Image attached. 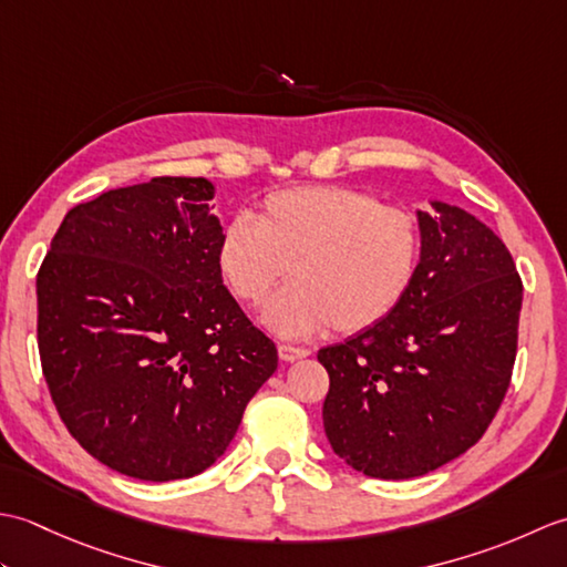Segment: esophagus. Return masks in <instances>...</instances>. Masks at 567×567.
I'll use <instances>...</instances> for the list:
<instances>
[{
    "mask_svg": "<svg viewBox=\"0 0 567 567\" xmlns=\"http://www.w3.org/2000/svg\"><path fill=\"white\" fill-rule=\"evenodd\" d=\"M277 353H280V358L285 360V363H292V360H299V358H307V355H309L307 348L290 346V343H280V346H277Z\"/></svg>",
    "mask_w": 567,
    "mask_h": 567,
    "instance_id": "esophagus-1",
    "label": "esophagus"
}]
</instances>
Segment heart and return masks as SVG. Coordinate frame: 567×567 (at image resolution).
Returning a JSON list of instances; mask_svg holds the SVG:
<instances>
[{
	"label": "heart",
	"mask_w": 567,
	"mask_h": 567,
	"mask_svg": "<svg viewBox=\"0 0 567 567\" xmlns=\"http://www.w3.org/2000/svg\"><path fill=\"white\" fill-rule=\"evenodd\" d=\"M419 260L412 212L333 185L272 192L258 221L231 216L216 246L226 287L246 305L262 302L290 270L292 285L262 311L265 323L287 339L380 327L412 290Z\"/></svg>",
	"instance_id": "obj_1"
}]
</instances>
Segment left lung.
Wrapping results in <instances>:
<instances>
[{"mask_svg": "<svg viewBox=\"0 0 567 567\" xmlns=\"http://www.w3.org/2000/svg\"><path fill=\"white\" fill-rule=\"evenodd\" d=\"M419 212L416 280L380 327L319 351L333 453L380 480L426 475L483 439L509 390L524 285L499 236L451 204Z\"/></svg>", "mask_w": 567, "mask_h": 567, "instance_id": "1", "label": "left lung"}]
</instances>
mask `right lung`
<instances>
[{
  "mask_svg": "<svg viewBox=\"0 0 567 567\" xmlns=\"http://www.w3.org/2000/svg\"><path fill=\"white\" fill-rule=\"evenodd\" d=\"M212 197L204 177H153L82 202L35 277L60 419L92 457L148 483L207 470L277 370L221 280Z\"/></svg>",
  "mask_w": 567,
  "mask_h": 567,
  "instance_id": "1",
  "label": "right lung"
}]
</instances>
